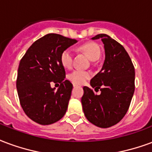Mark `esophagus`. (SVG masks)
<instances>
[{
    "mask_svg": "<svg viewBox=\"0 0 152 152\" xmlns=\"http://www.w3.org/2000/svg\"><path fill=\"white\" fill-rule=\"evenodd\" d=\"M73 86H74V87H77V86H79V85H76V84H73Z\"/></svg>",
    "mask_w": 152,
    "mask_h": 152,
    "instance_id": "esophagus-1",
    "label": "esophagus"
}]
</instances>
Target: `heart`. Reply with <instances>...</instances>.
Returning a JSON list of instances; mask_svg holds the SVG:
<instances>
[{"label":"heart","mask_w":152,"mask_h":152,"mask_svg":"<svg viewBox=\"0 0 152 152\" xmlns=\"http://www.w3.org/2000/svg\"><path fill=\"white\" fill-rule=\"evenodd\" d=\"M80 50L82 52L86 55V56L92 60L95 61L100 58L102 50L101 48L96 44V42H88L86 43L82 44L80 47ZM73 61V52L70 48H67L62 51L60 54V63L65 68H70L72 65ZM92 76V73L88 71L82 70H74L73 72L68 75V79L71 81L76 84V85H81L85 83L87 80H88Z\"/></svg>","instance_id":"b5f03b06"}]
</instances>
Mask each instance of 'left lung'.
I'll return each mask as SVG.
<instances>
[{
	"mask_svg": "<svg viewBox=\"0 0 152 152\" xmlns=\"http://www.w3.org/2000/svg\"><path fill=\"white\" fill-rule=\"evenodd\" d=\"M101 39L104 43V59L102 70L91 80L92 88L85 87L81 98L86 118L101 128L119 122L130 107L134 92V67L125 48L105 34L92 39ZM100 89L101 94L94 93Z\"/></svg>",
	"mask_w": 152,
	"mask_h": 152,
	"instance_id": "1",
	"label": "left lung"
}]
</instances>
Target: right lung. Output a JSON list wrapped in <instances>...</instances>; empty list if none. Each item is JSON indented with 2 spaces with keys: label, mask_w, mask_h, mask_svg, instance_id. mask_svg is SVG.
<instances>
[{
  "label": "right lung",
  "mask_w": 152,
  "mask_h": 152,
  "mask_svg": "<svg viewBox=\"0 0 152 152\" xmlns=\"http://www.w3.org/2000/svg\"><path fill=\"white\" fill-rule=\"evenodd\" d=\"M76 42L48 34L36 40L21 59L16 82L18 94L22 110L34 122L50 125L64 116L72 84L64 80L60 54ZM52 82L61 84L57 91L50 87Z\"/></svg>",
  "instance_id": "add662e5"
}]
</instances>
